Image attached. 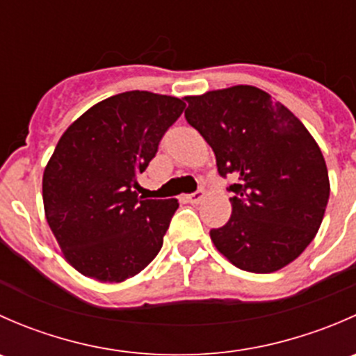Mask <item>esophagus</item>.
<instances>
[{"label": "esophagus", "instance_id": "34e87169", "mask_svg": "<svg viewBox=\"0 0 356 356\" xmlns=\"http://www.w3.org/2000/svg\"><path fill=\"white\" fill-rule=\"evenodd\" d=\"M204 195H207V193H204V189L200 188L198 191H195V193H191V195L186 196V200H188L189 203H200V201L204 198Z\"/></svg>", "mask_w": 356, "mask_h": 356}]
</instances>
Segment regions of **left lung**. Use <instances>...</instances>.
<instances>
[{"instance_id": "left-lung-1", "label": "left lung", "mask_w": 356, "mask_h": 356, "mask_svg": "<svg viewBox=\"0 0 356 356\" xmlns=\"http://www.w3.org/2000/svg\"><path fill=\"white\" fill-rule=\"evenodd\" d=\"M184 117L211 146L232 215L211 229L217 250L241 270L268 274L296 260L317 234L329 201L321 148L282 103L253 86L188 96Z\"/></svg>"}]
</instances>
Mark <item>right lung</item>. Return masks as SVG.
I'll use <instances>...</instances> for the list:
<instances>
[{
	"label": "right lung",
	"instance_id": "right-lung-1",
	"mask_svg": "<svg viewBox=\"0 0 356 356\" xmlns=\"http://www.w3.org/2000/svg\"><path fill=\"white\" fill-rule=\"evenodd\" d=\"M184 106L174 96L120 92L60 138L42 175V201L67 261L82 275L122 282L161 250L177 200H141L136 189Z\"/></svg>",
	"mask_w": 356,
	"mask_h": 356
}]
</instances>
